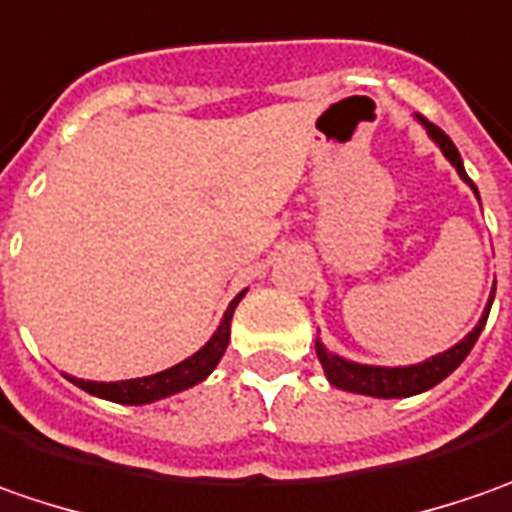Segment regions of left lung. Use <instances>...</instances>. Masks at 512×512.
I'll return each mask as SVG.
<instances>
[{
	"label": "left lung",
	"instance_id": "left-lung-1",
	"mask_svg": "<svg viewBox=\"0 0 512 512\" xmlns=\"http://www.w3.org/2000/svg\"><path fill=\"white\" fill-rule=\"evenodd\" d=\"M416 121L428 130L433 144L442 150V155H445L450 164H453V169L459 172V178H462V181L473 189V195L479 198V189H476V184L467 178L465 164H462V155L456 150V144H453L448 135L442 133L436 124H431L428 118L416 115ZM493 297H496V286H493L490 297H487V306L485 311H482V317H479V323L473 326V331L467 334L465 340H459L453 348L436 354V357H428L425 362H416V365H397V368H388V365H362V362L345 360L340 354L328 351L320 340L314 345V348H317V360L323 365L328 382H331L334 388H340V391H351V394H362V397L377 399L414 397V394H422V391H428L433 385H439L442 379L450 377V374L465 362V357L470 354V348L476 345L482 328H485L487 314H490V306H493Z\"/></svg>",
	"mask_w": 512,
	"mask_h": 512
}]
</instances>
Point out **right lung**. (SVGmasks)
<instances>
[{"mask_svg": "<svg viewBox=\"0 0 512 512\" xmlns=\"http://www.w3.org/2000/svg\"><path fill=\"white\" fill-rule=\"evenodd\" d=\"M246 289L240 291L238 297L229 303V309L223 314L221 326L218 331L209 337V343L198 348L192 357H186L184 362L172 365L167 371H158V374H150V377H138V379H121V382H93V379H76L67 377L73 385H79L81 391L93 394V397L110 399V402H118V405H147V402H158V399L172 397L178 391H186L192 385H198L203 379L209 377L215 371V365L221 362V357L226 354V345H229V328H232V314L238 309V303L243 300Z\"/></svg>", "mask_w": 512, "mask_h": 512, "instance_id": "add662e5", "label": "right lung"}]
</instances>
